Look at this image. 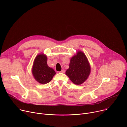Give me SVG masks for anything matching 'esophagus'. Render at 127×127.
<instances>
[{
  "label": "esophagus",
  "instance_id": "obj_1",
  "mask_svg": "<svg viewBox=\"0 0 127 127\" xmlns=\"http://www.w3.org/2000/svg\"><path fill=\"white\" fill-rule=\"evenodd\" d=\"M60 72V73H65V70L64 69H63Z\"/></svg>",
  "mask_w": 127,
  "mask_h": 127
}]
</instances>
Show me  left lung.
Instances as JSON below:
<instances>
[{
  "instance_id": "1",
  "label": "left lung",
  "mask_w": 127,
  "mask_h": 127,
  "mask_svg": "<svg viewBox=\"0 0 127 127\" xmlns=\"http://www.w3.org/2000/svg\"><path fill=\"white\" fill-rule=\"evenodd\" d=\"M90 72L91 67L87 58L83 52L78 51L70 59L69 68L65 73L73 83L80 85L87 79Z\"/></svg>"
}]
</instances>
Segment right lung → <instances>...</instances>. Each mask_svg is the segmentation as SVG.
Wrapping results in <instances>:
<instances>
[{
  "label": "right lung",
  "instance_id": "add662e5",
  "mask_svg": "<svg viewBox=\"0 0 127 127\" xmlns=\"http://www.w3.org/2000/svg\"><path fill=\"white\" fill-rule=\"evenodd\" d=\"M35 80L41 84H46L51 81L56 74L54 70L47 64V57L44 54L40 53L35 57L32 69Z\"/></svg>",
  "mask_w": 127,
  "mask_h": 127
}]
</instances>
